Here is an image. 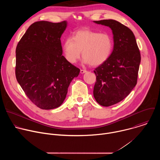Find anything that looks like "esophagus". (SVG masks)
<instances>
[{
  "label": "esophagus",
  "instance_id": "obj_1",
  "mask_svg": "<svg viewBox=\"0 0 160 160\" xmlns=\"http://www.w3.org/2000/svg\"><path fill=\"white\" fill-rule=\"evenodd\" d=\"M86 72H87V70H80V73H81L82 74L85 73H86Z\"/></svg>",
  "mask_w": 160,
  "mask_h": 160
}]
</instances>
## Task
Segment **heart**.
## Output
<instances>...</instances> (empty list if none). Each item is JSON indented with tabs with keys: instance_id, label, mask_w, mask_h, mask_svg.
<instances>
[{
	"instance_id": "obj_1",
	"label": "heart",
	"mask_w": 160,
	"mask_h": 160,
	"mask_svg": "<svg viewBox=\"0 0 160 160\" xmlns=\"http://www.w3.org/2000/svg\"><path fill=\"white\" fill-rule=\"evenodd\" d=\"M113 48V40L108 33H99L88 29L75 32L72 37L66 38L62 43L66 59L75 63L81 56L85 63L99 66L109 58Z\"/></svg>"
}]
</instances>
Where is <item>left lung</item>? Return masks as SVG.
Segmentation results:
<instances>
[{
	"label": "left lung",
	"mask_w": 160,
	"mask_h": 160,
	"mask_svg": "<svg viewBox=\"0 0 160 160\" xmlns=\"http://www.w3.org/2000/svg\"><path fill=\"white\" fill-rule=\"evenodd\" d=\"M109 27L112 32L114 47L106 61L94 71L96 82L94 97L102 106H110L124 99L137 84L141 54L130 29L113 19L94 21Z\"/></svg>",
	"instance_id": "left-lung-1"
}]
</instances>
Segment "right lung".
Segmentation results:
<instances>
[{
    "label": "right lung",
    "instance_id": "add662e5",
    "mask_svg": "<svg viewBox=\"0 0 160 160\" xmlns=\"http://www.w3.org/2000/svg\"><path fill=\"white\" fill-rule=\"evenodd\" d=\"M66 21H37L31 25L16 49V77L29 99L42 109L60 106L80 69L62 55L61 37Z\"/></svg>",
    "mask_w": 160,
    "mask_h": 160
}]
</instances>
